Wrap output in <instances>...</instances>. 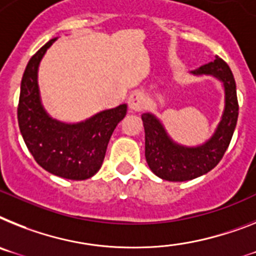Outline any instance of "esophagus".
I'll return each mask as SVG.
<instances>
[{"label":"esophagus","mask_w":256,"mask_h":256,"mask_svg":"<svg viewBox=\"0 0 256 256\" xmlns=\"http://www.w3.org/2000/svg\"><path fill=\"white\" fill-rule=\"evenodd\" d=\"M128 108L132 109V110H134V112L142 110L146 104L144 95H143V94L139 91L132 92V95H130V98H128Z\"/></svg>","instance_id":"esophagus-1"}]
</instances>
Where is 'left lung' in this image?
I'll return each mask as SVG.
<instances>
[{"label": "left lung", "mask_w": 256, "mask_h": 256, "mask_svg": "<svg viewBox=\"0 0 256 256\" xmlns=\"http://www.w3.org/2000/svg\"><path fill=\"white\" fill-rule=\"evenodd\" d=\"M192 76H214L224 88V110L214 134L202 144L184 146L172 138L151 112L142 114L146 134V160L154 174L170 182L190 181L216 166L229 147L238 120L236 80L221 58L190 72Z\"/></svg>", "instance_id": "obj_1"}]
</instances>
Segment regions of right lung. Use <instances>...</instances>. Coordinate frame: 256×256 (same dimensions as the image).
<instances>
[{
	"label": "right lung",
	"mask_w": 256,
	"mask_h": 256,
	"mask_svg": "<svg viewBox=\"0 0 256 256\" xmlns=\"http://www.w3.org/2000/svg\"><path fill=\"white\" fill-rule=\"evenodd\" d=\"M57 38L49 40L27 64L20 83L18 124L24 143L42 168L57 177L83 181L102 168L116 126L128 112L121 104L80 122H64L44 108L38 88V66Z\"/></svg>",
	"instance_id": "1"
}]
</instances>
